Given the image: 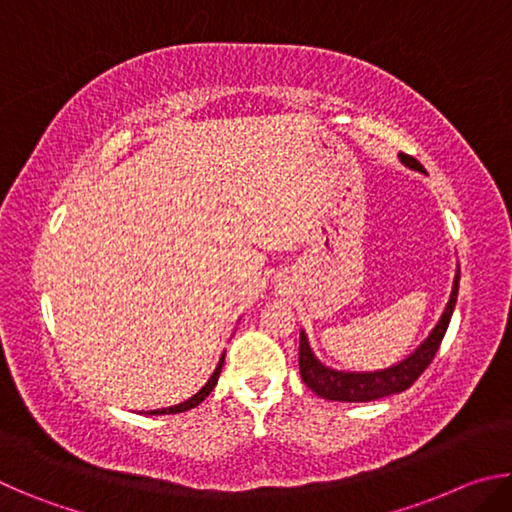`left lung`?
<instances>
[{
    "instance_id": "left-lung-1",
    "label": "left lung",
    "mask_w": 512,
    "mask_h": 512,
    "mask_svg": "<svg viewBox=\"0 0 512 512\" xmlns=\"http://www.w3.org/2000/svg\"><path fill=\"white\" fill-rule=\"evenodd\" d=\"M400 160L415 171H422V164L413 158V155L400 153ZM458 280H461V271L456 273L452 296L445 307L443 318L438 320V325L433 327L429 339L424 341L418 350H415L409 359H404L397 366H391L379 372H339L332 368H325L320 363L314 352H311L305 332L300 334V350H298V366H300V377L305 384L323 400H334V402H372L379 400V397L402 393L409 388L415 379H418L424 370H427L429 363L436 357V352L443 343V336L447 332L449 320H452V311L456 305L458 296Z\"/></svg>"
}]
</instances>
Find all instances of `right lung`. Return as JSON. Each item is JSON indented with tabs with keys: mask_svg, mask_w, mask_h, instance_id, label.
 Here are the masks:
<instances>
[{
	"mask_svg": "<svg viewBox=\"0 0 512 512\" xmlns=\"http://www.w3.org/2000/svg\"><path fill=\"white\" fill-rule=\"evenodd\" d=\"M223 359H225V354L221 357V361H219V366H216V370H214V375L210 377V381H207V384L201 388V391H198L194 397H189L187 402H183V404H176V406H169V409H158V411H149V415H167V413H183V411H189V409H194V406H198L201 404L207 395H210L212 391H214V386H216V381H219V375H221V366H223Z\"/></svg>",
	"mask_w": 512,
	"mask_h": 512,
	"instance_id": "1",
	"label": "right lung"
}]
</instances>
